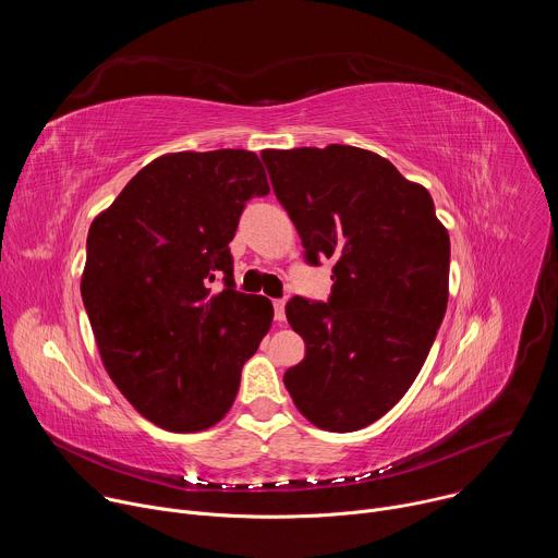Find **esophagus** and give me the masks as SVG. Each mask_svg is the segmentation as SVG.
Returning a JSON list of instances; mask_svg holds the SVG:
<instances>
[{
	"label": "esophagus",
	"instance_id": "34e87169",
	"mask_svg": "<svg viewBox=\"0 0 558 558\" xmlns=\"http://www.w3.org/2000/svg\"><path fill=\"white\" fill-rule=\"evenodd\" d=\"M284 304H287V302H284L282 298L274 300V317H276L278 323H284V317H287V315H284Z\"/></svg>",
	"mask_w": 558,
	"mask_h": 558
}]
</instances>
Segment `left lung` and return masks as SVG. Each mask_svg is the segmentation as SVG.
Instances as JSON below:
<instances>
[{"label": "left lung", "instance_id": "1", "mask_svg": "<svg viewBox=\"0 0 558 558\" xmlns=\"http://www.w3.org/2000/svg\"><path fill=\"white\" fill-rule=\"evenodd\" d=\"M260 156L306 263L333 260L329 302H287L306 355L284 386L313 426L360 430L402 400L428 357L448 304V231L428 190L375 151L333 143Z\"/></svg>", "mask_w": 558, "mask_h": 558}]
</instances>
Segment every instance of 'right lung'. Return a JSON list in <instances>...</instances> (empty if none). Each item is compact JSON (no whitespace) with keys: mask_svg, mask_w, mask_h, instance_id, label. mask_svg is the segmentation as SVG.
Listing matches in <instances>:
<instances>
[{"mask_svg":"<svg viewBox=\"0 0 558 558\" xmlns=\"http://www.w3.org/2000/svg\"><path fill=\"white\" fill-rule=\"evenodd\" d=\"M267 194L254 151H177L154 158L90 225L82 298L93 333L117 388L156 426L218 424L271 327V302L233 289L229 254L245 203Z\"/></svg>","mask_w":558,"mask_h":558,"instance_id":"right-lung-1","label":"right lung"}]
</instances>
